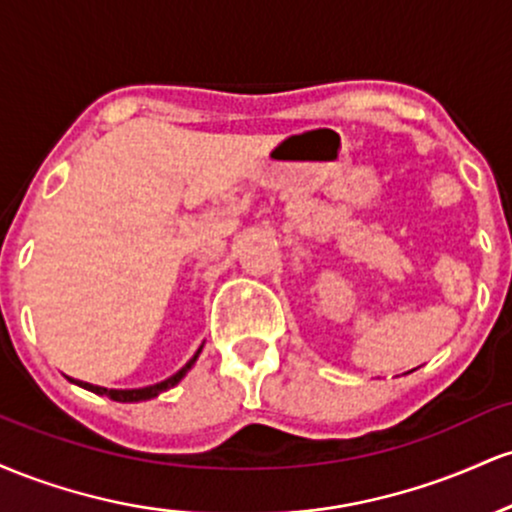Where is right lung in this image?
Wrapping results in <instances>:
<instances>
[{"label": "right lung", "instance_id": "add662e5", "mask_svg": "<svg viewBox=\"0 0 512 512\" xmlns=\"http://www.w3.org/2000/svg\"><path fill=\"white\" fill-rule=\"evenodd\" d=\"M199 351H202V346H199V349H197V354L192 356L190 361H187L185 366H182V368L178 370V373H175V375H170L168 380H163V383H156V385H149V387H139V390H105V387H98V385H91V383H81V380H74V383L84 387V390H91V392H96V395H105V397L115 399V402H142V399H151V397L161 395V392L170 390V387H175V385H178L180 380L185 378V373H187V370L192 368V363L197 361Z\"/></svg>", "mask_w": 512, "mask_h": 512}]
</instances>
